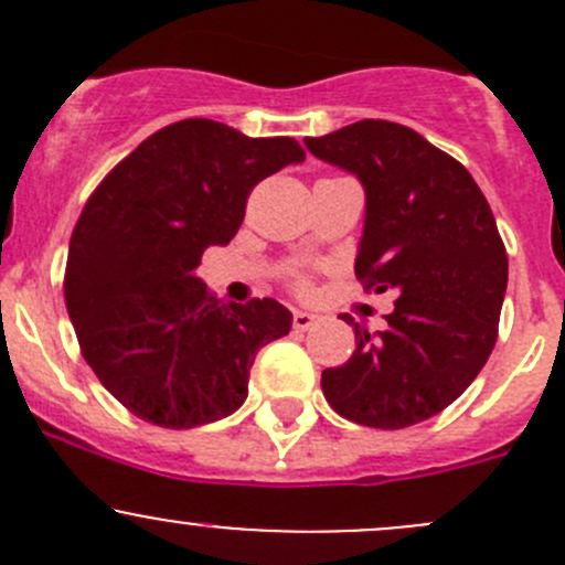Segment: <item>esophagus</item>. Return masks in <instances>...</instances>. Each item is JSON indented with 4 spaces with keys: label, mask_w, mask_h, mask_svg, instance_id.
<instances>
[{
    "label": "esophagus",
    "mask_w": 565,
    "mask_h": 565,
    "mask_svg": "<svg viewBox=\"0 0 565 565\" xmlns=\"http://www.w3.org/2000/svg\"><path fill=\"white\" fill-rule=\"evenodd\" d=\"M317 322H319L317 315H309V311H292V328L298 330V333H303V330H311Z\"/></svg>",
    "instance_id": "34e87169"
}]
</instances>
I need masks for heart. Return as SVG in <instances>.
<instances>
[{
  "instance_id": "b5f03b06",
  "label": "heart",
  "mask_w": 565,
  "mask_h": 565,
  "mask_svg": "<svg viewBox=\"0 0 565 565\" xmlns=\"http://www.w3.org/2000/svg\"><path fill=\"white\" fill-rule=\"evenodd\" d=\"M292 287L298 289V292H309V287H311L309 273H295V276H292Z\"/></svg>"
}]
</instances>
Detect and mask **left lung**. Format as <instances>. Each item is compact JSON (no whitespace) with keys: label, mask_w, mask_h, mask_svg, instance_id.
<instances>
[{"label":"left lung","mask_w":565,"mask_h":565,"mask_svg":"<svg viewBox=\"0 0 565 565\" xmlns=\"http://www.w3.org/2000/svg\"><path fill=\"white\" fill-rule=\"evenodd\" d=\"M306 147L363 182L355 276L398 295L377 335L344 315L355 352L324 369V398L361 426L420 424L457 402L498 341L509 256L492 207L457 158L407 125L361 119Z\"/></svg>","instance_id":"8db88e82"}]
</instances>
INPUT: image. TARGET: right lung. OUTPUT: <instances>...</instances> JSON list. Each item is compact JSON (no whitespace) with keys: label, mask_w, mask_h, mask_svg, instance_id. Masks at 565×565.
Instances as JSON below:
<instances>
[{"label":"right lung","mask_w":565,"mask_h":565,"mask_svg":"<svg viewBox=\"0 0 565 565\" xmlns=\"http://www.w3.org/2000/svg\"><path fill=\"white\" fill-rule=\"evenodd\" d=\"M306 158L289 136L250 139L213 119L147 136L84 204L65 306L84 361L128 413L193 429L235 413L256 352L292 328L273 298L224 303L193 276L226 246L256 182Z\"/></svg>","instance_id":"add662e5"}]
</instances>
